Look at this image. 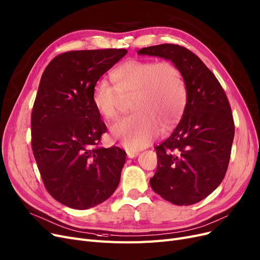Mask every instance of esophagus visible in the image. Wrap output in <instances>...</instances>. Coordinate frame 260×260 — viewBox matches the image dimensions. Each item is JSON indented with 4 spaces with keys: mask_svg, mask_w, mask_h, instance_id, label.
Returning <instances> with one entry per match:
<instances>
[{
    "mask_svg": "<svg viewBox=\"0 0 260 260\" xmlns=\"http://www.w3.org/2000/svg\"><path fill=\"white\" fill-rule=\"evenodd\" d=\"M138 154H139L138 151H131V150H128V151H127V156H128L129 158L136 157Z\"/></svg>",
    "mask_w": 260,
    "mask_h": 260,
    "instance_id": "1",
    "label": "esophagus"
}]
</instances>
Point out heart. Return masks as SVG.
I'll return each mask as SVG.
<instances>
[{
  "label": "heart",
  "mask_w": 260,
  "mask_h": 260,
  "mask_svg": "<svg viewBox=\"0 0 260 260\" xmlns=\"http://www.w3.org/2000/svg\"><path fill=\"white\" fill-rule=\"evenodd\" d=\"M107 79L95 83L92 102L95 109L107 121L122 114L126 100L132 99L129 117L111 127V136L125 149L146 148L160 131H169L183 115L187 92L179 67L171 62L128 60Z\"/></svg>",
  "instance_id": "obj_1"
}]
</instances>
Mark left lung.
<instances>
[{
	"label": "left lung",
	"instance_id": "1",
	"mask_svg": "<svg viewBox=\"0 0 260 260\" xmlns=\"http://www.w3.org/2000/svg\"><path fill=\"white\" fill-rule=\"evenodd\" d=\"M137 53L170 60L183 75L185 109L170 137L155 147L157 168L150 185L171 204L194 205L212 193L227 171L235 136L227 96L214 74L184 47L161 44Z\"/></svg>",
	"mask_w": 260,
	"mask_h": 260
}]
</instances>
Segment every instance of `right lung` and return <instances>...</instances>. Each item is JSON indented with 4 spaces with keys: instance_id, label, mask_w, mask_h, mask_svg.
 Wrapping results in <instances>:
<instances>
[{
    "instance_id": "add662e5",
    "label": "right lung",
    "mask_w": 260,
    "mask_h": 260,
    "mask_svg": "<svg viewBox=\"0 0 260 260\" xmlns=\"http://www.w3.org/2000/svg\"><path fill=\"white\" fill-rule=\"evenodd\" d=\"M126 53V49L64 52L43 73L31 118L32 150L48 193L66 207L98 206L120 183L126 153L99 146L107 127L92 93L101 77Z\"/></svg>"
}]
</instances>
